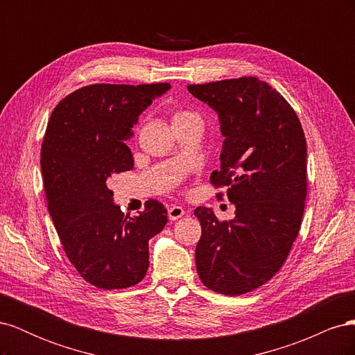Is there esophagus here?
I'll return each mask as SVG.
<instances>
[{
  "instance_id": "esophagus-1",
  "label": "esophagus",
  "mask_w": 355,
  "mask_h": 355,
  "mask_svg": "<svg viewBox=\"0 0 355 355\" xmlns=\"http://www.w3.org/2000/svg\"><path fill=\"white\" fill-rule=\"evenodd\" d=\"M184 214H185V210L180 206H170L168 207V219L170 220H178L179 218L184 216Z\"/></svg>"
}]
</instances>
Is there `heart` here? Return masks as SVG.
<instances>
[{
	"label": "heart",
	"mask_w": 355,
	"mask_h": 355,
	"mask_svg": "<svg viewBox=\"0 0 355 355\" xmlns=\"http://www.w3.org/2000/svg\"><path fill=\"white\" fill-rule=\"evenodd\" d=\"M189 120H200L198 115L191 112V111H182V110H176L171 114V124H179L184 121H189Z\"/></svg>",
	"instance_id": "heart-1"
}]
</instances>
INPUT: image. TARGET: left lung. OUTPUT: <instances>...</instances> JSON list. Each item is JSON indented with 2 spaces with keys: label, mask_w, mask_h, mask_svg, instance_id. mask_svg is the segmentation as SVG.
Masks as SVG:
<instances>
[{
  "label": "left lung",
  "mask_w": 355,
  "mask_h": 355,
  "mask_svg": "<svg viewBox=\"0 0 355 355\" xmlns=\"http://www.w3.org/2000/svg\"><path fill=\"white\" fill-rule=\"evenodd\" d=\"M188 92L218 114L223 136L213 185L235 206L230 222L197 207L200 280L213 292L239 296L277 274L292 249L306 198V142L292 106L254 77L191 84ZM220 196V194H219Z\"/></svg>",
  "instance_id": "obj_1"
}]
</instances>
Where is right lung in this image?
Here are the masks:
<instances>
[{
    "mask_svg": "<svg viewBox=\"0 0 355 355\" xmlns=\"http://www.w3.org/2000/svg\"><path fill=\"white\" fill-rule=\"evenodd\" d=\"M170 87L168 83L87 85L62 99L47 124L41 171L49 213L75 270L99 288L141 282L149 266L148 243L167 223V210L154 200L137 216H124L108 180L133 170L125 142L139 115Z\"/></svg>",
    "mask_w": 355,
    "mask_h": 355,
    "instance_id": "add662e5",
    "label": "right lung"
}]
</instances>
